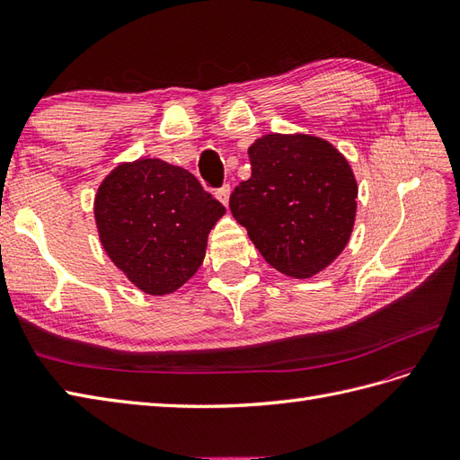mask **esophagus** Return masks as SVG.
I'll return each instance as SVG.
<instances>
[{
  "mask_svg": "<svg viewBox=\"0 0 460 460\" xmlns=\"http://www.w3.org/2000/svg\"><path fill=\"white\" fill-rule=\"evenodd\" d=\"M229 192H231L229 184H223L221 188H217V190H216V198L219 199V202H221L223 206L229 204Z\"/></svg>",
  "mask_w": 460,
  "mask_h": 460,
  "instance_id": "obj_1",
  "label": "esophagus"
}]
</instances>
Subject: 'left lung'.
<instances>
[{
	"instance_id": "8db88e82",
	"label": "left lung",
	"mask_w": 460,
	"mask_h": 460,
	"mask_svg": "<svg viewBox=\"0 0 460 460\" xmlns=\"http://www.w3.org/2000/svg\"><path fill=\"white\" fill-rule=\"evenodd\" d=\"M251 179L229 198L264 261L311 278L344 251L356 221L358 182L346 157L307 134H268L249 147Z\"/></svg>"
}]
</instances>
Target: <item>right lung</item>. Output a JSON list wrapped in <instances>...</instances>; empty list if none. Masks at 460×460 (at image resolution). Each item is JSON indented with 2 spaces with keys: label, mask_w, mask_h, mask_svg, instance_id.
Returning a JSON list of instances; mask_svg holds the SVG:
<instances>
[{
  "label": "right lung",
  "mask_w": 460,
  "mask_h": 460,
  "mask_svg": "<svg viewBox=\"0 0 460 460\" xmlns=\"http://www.w3.org/2000/svg\"><path fill=\"white\" fill-rule=\"evenodd\" d=\"M223 214L192 172L161 159L118 164L95 196L104 252L149 296H167L196 274Z\"/></svg>",
  "instance_id": "right-lung-1"
}]
</instances>
